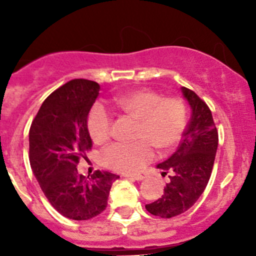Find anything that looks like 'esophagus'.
<instances>
[{"label":"esophagus","mask_w":256,"mask_h":256,"mask_svg":"<svg viewBox=\"0 0 256 256\" xmlns=\"http://www.w3.org/2000/svg\"><path fill=\"white\" fill-rule=\"evenodd\" d=\"M126 177H128L130 180H144V176L142 174H128Z\"/></svg>","instance_id":"1"}]
</instances>
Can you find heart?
I'll return each instance as SVG.
<instances>
[{
    "instance_id": "1",
    "label": "heart",
    "mask_w": 256,
    "mask_h": 256,
    "mask_svg": "<svg viewBox=\"0 0 256 256\" xmlns=\"http://www.w3.org/2000/svg\"><path fill=\"white\" fill-rule=\"evenodd\" d=\"M115 105L138 121L135 138L128 144H114L102 154L108 168L121 174L141 171L154 156V147L160 151L171 150L182 138L187 120L184 102L178 98L162 96L152 90H135L116 98ZM88 130L95 144L110 138L112 116L102 105L98 104L88 116Z\"/></svg>"
}]
</instances>
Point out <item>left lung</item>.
Listing matches in <instances>:
<instances>
[{
  "mask_svg": "<svg viewBox=\"0 0 256 256\" xmlns=\"http://www.w3.org/2000/svg\"><path fill=\"white\" fill-rule=\"evenodd\" d=\"M190 108V118L177 151L157 164L170 182L158 200L146 204L147 212L161 218H172L188 210L204 192L218 148V131L210 110L197 94L180 88Z\"/></svg>",
  "mask_w": 256,
  "mask_h": 256,
  "instance_id": "8db88e82",
  "label": "left lung"
}]
</instances>
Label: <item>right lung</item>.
<instances>
[{"label":"right lung","mask_w":256,"mask_h":256,"mask_svg":"<svg viewBox=\"0 0 256 256\" xmlns=\"http://www.w3.org/2000/svg\"><path fill=\"white\" fill-rule=\"evenodd\" d=\"M99 92L100 85L92 80H70L43 102L30 125L33 174L54 209L73 220L99 216L120 178L100 171L89 178L76 170L80 154L92 148L88 116Z\"/></svg>","instance_id":"right-lung-1"}]
</instances>
